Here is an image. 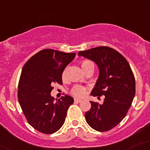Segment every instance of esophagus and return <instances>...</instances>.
Masks as SVG:
<instances>
[{
	"instance_id": "34e87169",
	"label": "esophagus",
	"mask_w": 150,
	"mask_h": 150,
	"mask_svg": "<svg viewBox=\"0 0 150 150\" xmlns=\"http://www.w3.org/2000/svg\"><path fill=\"white\" fill-rule=\"evenodd\" d=\"M74 102H75V103H81V100H80V99L75 98V99H74Z\"/></svg>"
}]
</instances>
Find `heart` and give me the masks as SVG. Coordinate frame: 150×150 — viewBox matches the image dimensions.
Segmentation results:
<instances>
[{
	"label": "heart",
	"instance_id": "heart-1",
	"mask_svg": "<svg viewBox=\"0 0 150 150\" xmlns=\"http://www.w3.org/2000/svg\"><path fill=\"white\" fill-rule=\"evenodd\" d=\"M90 66H94V64L91 61H88V60H84V61H82L81 62V67L82 69V70L85 71L87 68L90 67ZM65 76V72L63 74V76ZM86 92V89L82 86H80V85H76L75 86H74L73 88L71 89V92L72 95L74 96L77 97V98H81L84 95Z\"/></svg>",
	"mask_w": 150,
	"mask_h": 150
}]
</instances>
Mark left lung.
I'll return each instance as SVG.
<instances>
[{
	"label": "left lung",
	"instance_id": "obj_1",
	"mask_svg": "<svg viewBox=\"0 0 150 150\" xmlns=\"http://www.w3.org/2000/svg\"><path fill=\"white\" fill-rule=\"evenodd\" d=\"M78 55L98 66L99 77L91 95L98 98L105 95L102 105L90 101L91 108L85 112L86 121L98 132H107L125 118L132 105L136 92L134 74L126 58L107 46L79 51Z\"/></svg>",
	"mask_w": 150,
	"mask_h": 150
}]
</instances>
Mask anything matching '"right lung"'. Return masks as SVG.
Listing matches in <instances>:
<instances>
[{
	"instance_id": "right-lung-1",
	"label": "right lung",
	"mask_w": 150,
	"mask_h": 150,
	"mask_svg": "<svg viewBox=\"0 0 150 150\" xmlns=\"http://www.w3.org/2000/svg\"><path fill=\"white\" fill-rule=\"evenodd\" d=\"M67 53L45 49L24 64L18 86V100L29 125L43 134H53L64 125L74 98L66 95L56 100L51 96L54 83L63 84L65 68L75 58Z\"/></svg>"
}]
</instances>
